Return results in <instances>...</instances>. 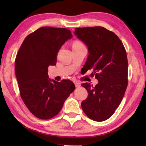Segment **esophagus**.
I'll use <instances>...</instances> for the list:
<instances>
[{
	"label": "esophagus",
	"mask_w": 146,
	"mask_h": 146,
	"mask_svg": "<svg viewBox=\"0 0 146 146\" xmlns=\"http://www.w3.org/2000/svg\"><path fill=\"white\" fill-rule=\"evenodd\" d=\"M74 83H75V86H76V88H79L80 86V83L78 82H77V81H75V82H74Z\"/></svg>",
	"instance_id": "obj_1"
}]
</instances>
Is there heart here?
<instances>
[{
  "label": "heart",
  "instance_id": "1",
  "mask_svg": "<svg viewBox=\"0 0 146 146\" xmlns=\"http://www.w3.org/2000/svg\"><path fill=\"white\" fill-rule=\"evenodd\" d=\"M82 46H84L83 43L78 41V40H75L73 42L72 44V48H78V47H82Z\"/></svg>",
  "mask_w": 146,
  "mask_h": 146
}]
</instances>
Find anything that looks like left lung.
Segmentation results:
<instances>
[{
    "instance_id": "8db88e82",
    "label": "left lung",
    "mask_w": 146,
    "mask_h": 146,
    "mask_svg": "<svg viewBox=\"0 0 146 146\" xmlns=\"http://www.w3.org/2000/svg\"><path fill=\"white\" fill-rule=\"evenodd\" d=\"M75 35L88 46L86 71L98 83L95 86L82 83L88 97L82 108L90 119L102 122L112 115L119 106L128 85V60L125 49L115 34L105 27L75 28Z\"/></svg>"
}]
</instances>
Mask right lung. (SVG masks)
<instances>
[{"instance_id":"obj_1","label":"right lung","mask_w":146,"mask_h":146,"mask_svg":"<svg viewBox=\"0 0 146 146\" xmlns=\"http://www.w3.org/2000/svg\"><path fill=\"white\" fill-rule=\"evenodd\" d=\"M72 34L66 28L42 27L27 36L16 55L15 73L20 95L27 108L40 119L56 116L75 86L70 80L49 79L48 66Z\"/></svg>"}]
</instances>
